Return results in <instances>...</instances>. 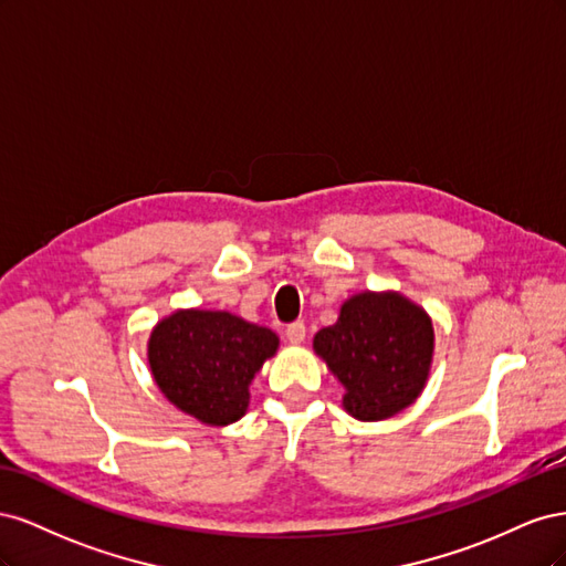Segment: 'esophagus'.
<instances>
[{"label":"esophagus","instance_id":"esophagus-1","mask_svg":"<svg viewBox=\"0 0 566 566\" xmlns=\"http://www.w3.org/2000/svg\"><path fill=\"white\" fill-rule=\"evenodd\" d=\"M304 337H306V328H304L302 321L290 323L285 328V339L290 342V345H302Z\"/></svg>","mask_w":566,"mask_h":566}]
</instances>
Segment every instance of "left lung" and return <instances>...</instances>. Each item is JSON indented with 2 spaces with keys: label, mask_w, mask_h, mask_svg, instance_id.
I'll list each match as a JSON object with an SVG mask.
<instances>
[{
  "label": "left lung",
  "mask_w": 566,
  "mask_h": 566,
  "mask_svg": "<svg viewBox=\"0 0 566 566\" xmlns=\"http://www.w3.org/2000/svg\"><path fill=\"white\" fill-rule=\"evenodd\" d=\"M314 352L345 387L342 408L378 422L416 403L434 358L432 318L397 290H364L314 335Z\"/></svg>",
  "instance_id": "1"
}]
</instances>
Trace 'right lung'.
Returning a JSON list of instances; mask_svg holds the SVG:
<instances>
[{"mask_svg":"<svg viewBox=\"0 0 566 566\" xmlns=\"http://www.w3.org/2000/svg\"><path fill=\"white\" fill-rule=\"evenodd\" d=\"M279 335L231 312L177 310L148 337V366L169 403L210 427L245 416L250 385L279 352Z\"/></svg>","mask_w":566,"mask_h":566,"instance_id":"right-lung-1","label":"right lung"}]
</instances>
